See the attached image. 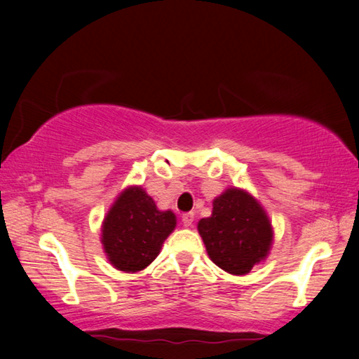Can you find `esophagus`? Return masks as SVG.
<instances>
[{
	"label": "esophagus",
	"mask_w": 359,
	"mask_h": 359,
	"mask_svg": "<svg viewBox=\"0 0 359 359\" xmlns=\"http://www.w3.org/2000/svg\"><path fill=\"white\" fill-rule=\"evenodd\" d=\"M181 222H183L184 227H191L194 222V214L193 212H186L183 214V219H181Z\"/></svg>",
	"instance_id": "obj_1"
}]
</instances>
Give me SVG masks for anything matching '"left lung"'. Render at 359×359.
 I'll return each instance as SVG.
<instances>
[{
    "label": "left lung",
    "instance_id": "obj_1",
    "mask_svg": "<svg viewBox=\"0 0 359 359\" xmlns=\"http://www.w3.org/2000/svg\"><path fill=\"white\" fill-rule=\"evenodd\" d=\"M198 230L210 259L232 274H247L266 257L273 240L262 205L235 188L214 201L212 215L201 219Z\"/></svg>",
    "mask_w": 359,
    "mask_h": 359
}]
</instances>
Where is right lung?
Instances as JSON below:
<instances>
[{
  "label": "right lung",
  "instance_id": "right-lung-1",
  "mask_svg": "<svg viewBox=\"0 0 359 359\" xmlns=\"http://www.w3.org/2000/svg\"><path fill=\"white\" fill-rule=\"evenodd\" d=\"M175 225L171 210L161 212L144 189L129 188L117 198L102 224L104 252L121 271H140L156 258Z\"/></svg>",
  "mask_w": 359,
  "mask_h": 359
}]
</instances>
